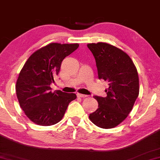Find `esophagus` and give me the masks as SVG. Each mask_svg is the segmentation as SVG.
Here are the masks:
<instances>
[{
  "mask_svg": "<svg viewBox=\"0 0 160 160\" xmlns=\"http://www.w3.org/2000/svg\"><path fill=\"white\" fill-rule=\"evenodd\" d=\"M77 95H78V97H80V98H86V97H87V95H86L80 94V93H78Z\"/></svg>",
  "mask_w": 160,
  "mask_h": 160,
  "instance_id": "esophagus-1",
  "label": "esophagus"
}]
</instances>
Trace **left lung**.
<instances>
[{
	"mask_svg": "<svg viewBox=\"0 0 160 160\" xmlns=\"http://www.w3.org/2000/svg\"><path fill=\"white\" fill-rule=\"evenodd\" d=\"M98 79L108 82L106 97L95 95L98 108L89 114L95 126L111 128L122 122L132 110L139 94L138 74L132 60L117 47L106 43H89Z\"/></svg>",
	"mask_w": 160,
	"mask_h": 160,
	"instance_id": "8db88e82",
	"label": "left lung"
}]
</instances>
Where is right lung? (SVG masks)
Listing matches in <instances>:
<instances>
[{
  "instance_id": "obj_1",
  "label": "right lung",
  "mask_w": 160,
  "mask_h": 160,
  "mask_svg": "<svg viewBox=\"0 0 160 160\" xmlns=\"http://www.w3.org/2000/svg\"><path fill=\"white\" fill-rule=\"evenodd\" d=\"M78 43H52L28 58L20 71L16 91L25 115L40 126H52L62 120L74 93L51 91L50 85L59 72L66 56L78 48Z\"/></svg>"
}]
</instances>
